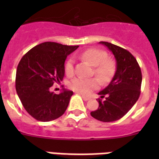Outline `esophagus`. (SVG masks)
I'll return each instance as SVG.
<instances>
[{"mask_svg":"<svg viewBox=\"0 0 159 159\" xmlns=\"http://www.w3.org/2000/svg\"><path fill=\"white\" fill-rule=\"evenodd\" d=\"M81 96H82V98L84 99V100H85V101H88V99H90V97L85 96V95H81Z\"/></svg>","mask_w":159,"mask_h":159,"instance_id":"obj_1","label":"esophagus"}]
</instances>
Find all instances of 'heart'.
I'll list each match as a JSON object with an SVG mask.
<instances>
[{
    "mask_svg": "<svg viewBox=\"0 0 159 159\" xmlns=\"http://www.w3.org/2000/svg\"><path fill=\"white\" fill-rule=\"evenodd\" d=\"M82 60L88 61L93 66V74H95L99 80L103 83L108 82L113 76L116 71V62L112 59L107 58V54L102 49L88 48L80 55ZM66 75L71 76L74 75V60H67L64 65ZM99 82L96 78L83 79L77 77L70 82L69 88L75 92L83 95H88L92 90L99 88Z\"/></svg>",
    "mask_w": 159,
    "mask_h": 159,
    "instance_id": "obj_1",
    "label": "heart"
}]
</instances>
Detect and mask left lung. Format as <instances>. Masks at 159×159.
<instances>
[{"label": "left lung", "mask_w": 159, "mask_h": 159, "mask_svg": "<svg viewBox=\"0 0 159 159\" xmlns=\"http://www.w3.org/2000/svg\"><path fill=\"white\" fill-rule=\"evenodd\" d=\"M108 48L115 56L116 71L108 86L99 92V107L91 116L101 122L119 120L126 115L139 98L142 72L134 56L129 51L108 42H99Z\"/></svg>", "instance_id": "8db88e82"}]
</instances>
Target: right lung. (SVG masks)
I'll use <instances>...</instances> for the list:
<instances>
[{
  "instance_id": "right-lung-1",
  "label": "right lung",
  "mask_w": 159,
  "mask_h": 159,
  "mask_svg": "<svg viewBox=\"0 0 159 159\" xmlns=\"http://www.w3.org/2000/svg\"><path fill=\"white\" fill-rule=\"evenodd\" d=\"M79 46L44 42L32 48L21 58L16 74V90L26 111L38 121L48 122L64 115L73 92H50L64 76L67 57Z\"/></svg>"
}]
</instances>
